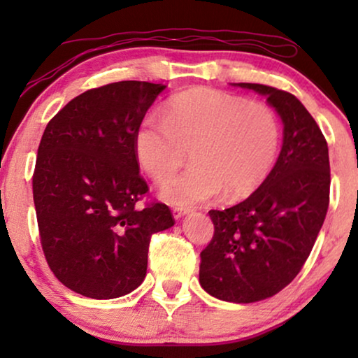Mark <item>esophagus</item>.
<instances>
[{
    "instance_id": "1",
    "label": "esophagus",
    "mask_w": 358,
    "mask_h": 358,
    "mask_svg": "<svg viewBox=\"0 0 358 358\" xmlns=\"http://www.w3.org/2000/svg\"><path fill=\"white\" fill-rule=\"evenodd\" d=\"M189 213V210L187 208H174L173 210V217L176 218V220H180L184 217V215H187Z\"/></svg>"
}]
</instances>
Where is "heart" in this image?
<instances>
[{
    "label": "heart",
    "mask_w": 358,
    "mask_h": 358,
    "mask_svg": "<svg viewBox=\"0 0 358 358\" xmlns=\"http://www.w3.org/2000/svg\"><path fill=\"white\" fill-rule=\"evenodd\" d=\"M278 148L280 122L271 106L210 87L174 96L163 119L145 117L134 138L140 168L156 182L190 151L192 166L159 187V197L176 207L249 197L271 176Z\"/></svg>",
    "instance_id": "obj_1"
}]
</instances>
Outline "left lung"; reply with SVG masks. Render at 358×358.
<instances>
[{"instance_id":"obj_1","label":"left lung","mask_w":358,"mask_h":358,"mask_svg":"<svg viewBox=\"0 0 358 358\" xmlns=\"http://www.w3.org/2000/svg\"><path fill=\"white\" fill-rule=\"evenodd\" d=\"M267 99L283 124L271 176L234 207L210 210L215 233L199 282L223 301L254 303L283 290L310 256L329 207V150L306 107L277 87L233 83Z\"/></svg>"}]
</instances>
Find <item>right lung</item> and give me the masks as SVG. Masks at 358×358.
<instances>
[{"label":"right lung","instance_id":"obj_1","mask_svg":"<svg viewBox=\"0 0 358 358\" xmlns=\"http://www.w3.org/2000/svg\"><path fill=\"white\" fill-rule=\"evenodd\" d=\"M164 85L119 81L68 102L43 131L32 189L48 267L70 290L94 300L141 285L151 234L174 227L164 203L140 210L135 131Z\"/></svg>","mask_w":358,"mask_h":358}]
</instances>
